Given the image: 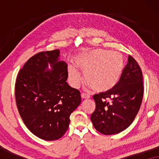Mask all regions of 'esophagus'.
<instances>
[{
  "label": "esophagus",
  "instance_id": "obj_1",
  "mask_svg": "<svg viewBox=\"0 0 159 159\" xmlns=\"http://www.w3.org/2000/svg\"><path fill=\"white\" fill-rule=\"evenodd\" d=\"M81 97H82V99H88V98H90V95L87 94V93H82L81 94Z\"/></svg>",
  "mask_w": 159,
  "mask_h": 159
}]
</instances>
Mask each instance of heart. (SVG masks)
I'll return each instance as SVG.
<instances>
[{
    "mask_svg": "<svg viewBox=\"0 0 159 159\" xmlns=\"http://www.w3.org/2000/svg\"><path fill=\"white\" fill-rule=\"evenodd\" d=\"M75 67L83 71L84 80L93 90L104 92L114 88L120 79L125 58L119 52L103 49L84 50L74 58ZM72 65L68 66L69 80L73 87L79 86L81 77Z\"/></svg>",
    "mask_w": 159,
    "mask_h": 159,
    "instance_id": "1",
    "label": "heart"
}]
</instances>
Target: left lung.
<instances>
[{"label": "left lung", "instance_id": "1", "mask_svg": "<svg viewBox=\"0 0 159 159\" xmlns=\"http://www.w3.org/2000/svg\"><path fill=\"white\" fill-rule=\"evenodd\" d=\"M143 91L142 71L134 58L129 56L116 85L93 95L95 110L90 119L95 129L108 135L127 129L140 110ZM108 99L112 100L110 103L106 101Z\"/></svg>", "mask_w": 159, "mask_h": 159}]
</instances>
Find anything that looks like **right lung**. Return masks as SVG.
Masks as SVG:
<instances>
[{
  "label": "right lung",
  "mask_w": 159,
  "mask_h": 159,
  "mask_svg": "<svg viewBox=\"0 0 159 159\" xmlns=\"http://www.w3.org/2000/svg\"><path fill=\"white\" fill-rule=\"evenodd\" d=\"M59 56V50L35 54L20 69L15 84L16 106L24 123L45 140L64 135L69 116L81 103L80 91L66 82L67 64Z\"/></svg>",
  "instance_id": "add662e5"
}]
</instances>
